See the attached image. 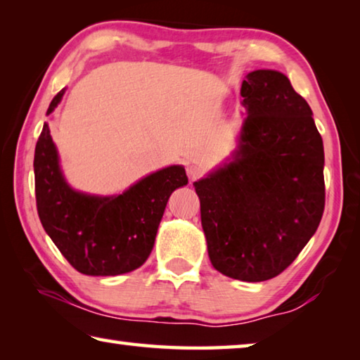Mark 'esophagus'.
<instances>
[{"instance_id":"obj_1","label":"esophagus","mask_w":360,"mask_h":360,"mask_svg":"<svg viewBox=\"0 0 360 360\" xmlns=\"http://www.w3.org/2000/svg\"><path fill=\"white\" fill-rule=\"evenodd\" d=\"M202 174H203V168L197 165V163H192V165L187 167V176L191 181H197L198 178H202Z\"/></svg>"}]
</instances>
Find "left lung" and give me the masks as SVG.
<instances>
[{"label": "left lung", "mask_w": 360, "mask_h": 360, "mask_svg": "<svg viewBox=\"0 0 360 360\" xmlns=\"http://www.w3.org/2000/svg\"><path fill=\"white\" fill-rule=\"evenodd\" d=\"M241 96L248 117L233 160L193 186L212 266L259 283L283 273L319 227L324 146L283 72H249Z\"/></svg>", "instance_id": "obj_1"}]
</instances>
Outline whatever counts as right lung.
<instances>
[{
    "instance_id": "right-lung-1",
    "label": "right lung",
    "mask_w": 360,
    "mask_h": 360,
    "mask_svg": "<svg viewBox=\"0 0 360 360\" xmlns=\"http://www.w3.org/2000/svg\"><path fill=\"white\" fill-rule=\"evenodd\" d=\"M63 94L53 96L47 115ZM33 167L42 227L71 266L90 276H115L141 266L154 248L169 195L188 181L184 167L173 165L114 197L72 191L60 169L49 124L36 143Z\"/></svg>"
}]
</instances>
